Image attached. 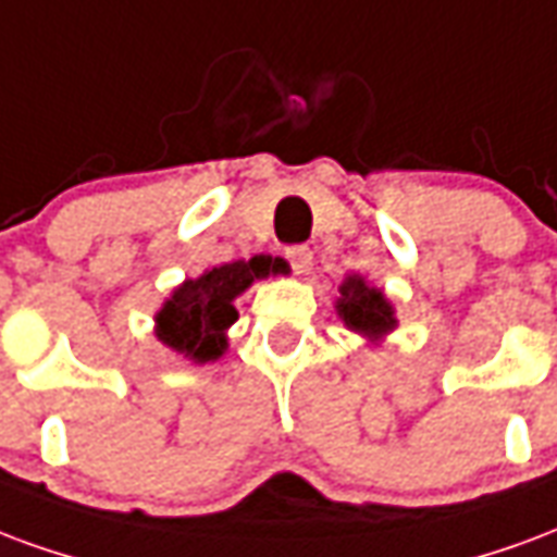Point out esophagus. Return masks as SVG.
<instances>
[{
  "label": "esophagus",
  "instance_id": "34e87169",
  "mask_svg": "<svg viewBox=\"0 0 557 557\" xmlns=\"http://www.w3.org/2000/svg\"><path fill=\"white\" fill-rule=\"evenodd\" d=\"M284 258L290 261V267H294L299 275H306L308 270H311V249H308V246H290V249L284 251Z\"/></svg>",
  "mask_w": 557,
  "mask_h": 557
}]
</instances>
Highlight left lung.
<instances>
[{
  "instance_id": "left-lung-1",
  "label": "left lung",
  "mask_w": 557,
  "mask_h": 557,
  "mask_svg": "<svg viewBox=\"0 0 557 557\" xmlns=\"http://www.w3.org/2000/svg\"><path fill=\"white\" fill-rule=\"evenodd\" d=\"M335 311L350 332H359L368 341H383L397 326L395 308L380 287H371L362 275H347L338 287Z\"/></svg>"
}]
</instances>
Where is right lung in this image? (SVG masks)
<instances>
[{"mask_svg": "<svg viewBox=\"0 0 557 557\" xmlns=\"http://www.w3.org/2000/svg\"><path fill=\"white\" fill-rule=\"evenodd\" d=\"M284 263L270 255L222 263L198 278H186L157 311V338L195 364L216 362L228 350V329L237 320V299L251 282L282 273Z\"/></svg>", "mask_w": 557, "mask_h": 557, "instance_id": "1", "label": "right lung"}]
</instances>
